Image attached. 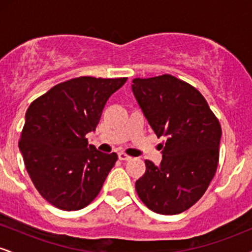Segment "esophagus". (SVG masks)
<instances>
[{"instance_id": "obj_1", "label": "esophagus", "mask_w": 252, "mask_h": 252, "mask_svg": "<svg viewBox=\"0 0 252 252\" xmlns=\"http://www.w3.org/2000/svg\"><path fill=\"white\" fill-rule=\"evenodd\" d=\"M118 158H120V160H122V161H129V160H131V156L126 155V153L121 152V153H118Z\"/></svg>"}]
</instances>
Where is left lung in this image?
Wrapping results in <instances>:
<instances>
[{
	"instance_id": "8db88e82",
	"label": "left lung",
	"mask_w": 252,
	"mask_h": 252,
	"mask_svg": "<svg viewBox=\"0 0 252 252\" xmlns=\"http://www.w3.org/2000/svg\"><path fill=\"white\" fill-rule=\"evenodd\" d=\"M132 92L158 137L167 138L162 161L146 160L135 187L158 215H179L204 195L219 162L221 126L204 96L184 80L162 74L135 78Z\"/></svg>"
}]
</instances>
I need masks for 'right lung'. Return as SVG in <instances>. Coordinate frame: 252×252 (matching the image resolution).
<instances>
[{
  "instance_id": "obj_1",
  "label": "right lung",
  "mask_w": 252,
  "mask_h": 252,
  "mask_svg": "<svg viewBox=\"0 0 252 252\" xmlns=\"http://www.w3.org/2000/svg\"><path fill=\"white\" fill-rule=\"evenodd\" d=\"M126 78L79 77L53 86L26 112L19 148L37 192L63 211L88 206L102 189L116 153L88 143L104 106Z\"/></svg>"
}]
</instances>
